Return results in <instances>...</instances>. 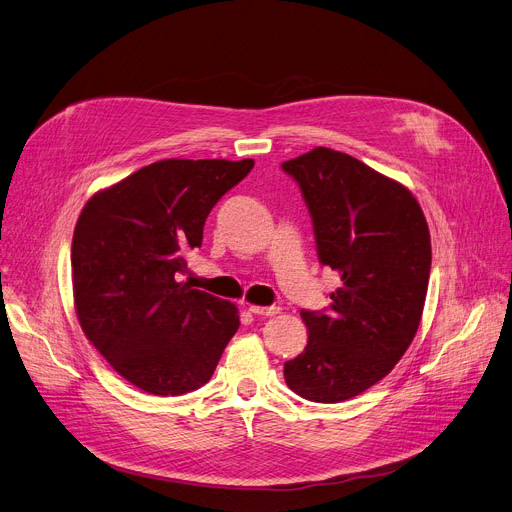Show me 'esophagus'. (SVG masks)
I'll use <instances>...</instances> for the list:
<instances>
[{"label": "esophagus", "instance_id": "1", "mask_svg": "<svg viewBox=\"0 0 512 512\" xmlns=\"http://www.w3.org/2000/svg\"><path fill=\"white\" fill-rule=\"evenodd\" d=\"M249 311L253 315H259V317H274L280 313V306H259V304H251Z\"/></svg>", "mask_w": 512, "mask_h": 512}]
</instances>
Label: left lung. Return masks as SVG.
<instances>
[{
  "label": "left lung",
  "mask_w": 512,
  "mask_h": 512,
  "mask_svg": "<svg viewBox=\"0 0 512 512\" xmlns=\"http://www.w3.org/2000/svg\"><path fill=\"white\" fill-rule=\"evenodd\" d=\"M282 168L313 218L319 261L342 280L327 313L300 311L309 344L284 379L309 401H346L387 377L420 327L428 224L410 189L344 152L319 146Z\"/></svg>",
  "instance_id": "8db88e82"
}]
</instances>
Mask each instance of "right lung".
Returning a JSON list of instances; mask_svg holds the SVG:
<instances>
[{"label": "right lung", "mask_w": 512, "mask_h": 512, "mask_svg": "<svg viewBox=\"0 0 512 512\" xmlns=\"http://www.w3.org/2000/svg\"><path fill=\"white\" fill-rule=\"evenodd\" d=\"M253 160L168 158L94 193L72 241L78 321L125 381L152 395L206 385L236 333L238 309L177 282L218 199Z\"/></svg>", "instance_id": "right-lung-1"}]
</instances>
